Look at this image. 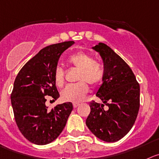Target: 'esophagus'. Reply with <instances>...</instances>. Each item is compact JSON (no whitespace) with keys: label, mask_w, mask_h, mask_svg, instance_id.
Here are the masks:
<instances>
[{"label":"esophagus","mask_w":159,"mask_h":159,"mask_svg":"<svg viewBox=\"0 0 159 159\" xmlns=\"http://www.w3.org/2000/svg\"><path fill=\"white\" fill-rule=\"evenodd\" d=\"M78 106H79V103H73V107H74V108L78 107Z\"/></svg>","instance_id":"1"}]
</instances>
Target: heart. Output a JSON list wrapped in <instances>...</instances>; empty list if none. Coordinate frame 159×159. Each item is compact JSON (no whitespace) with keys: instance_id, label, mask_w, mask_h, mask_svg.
<instances>
[{"instance_id":"b5f03b06","label":"heart","mask_w":159,"mask_h":159,"mask_svg":"<svg viewBox=\"0 0 159 159\" xmlns=\"http://www.w3.org/2000/svg\"><path fill=\"white\" fill-rule=\"evenodd\" d=\"M70 64L78 69L77 80L78 83L69 84L61 92V98L63 101L78 103L81 101L89 92V83L93 86L101 84L104 78V68L100 62L93 60L91 55L84 52H78L70 55L68 58ZM55 84L62 87L65 82V71L63 67L57 66L54 70Z\"/></svg>"}]
</instances>
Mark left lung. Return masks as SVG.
Here are the masks:
<instances>
[{"label": "left lung", "mask_w": 159, "mask_h": 159, "mask_svg": "<svg viewBox=\"0 0 159 159\" xmlns=\"http://www.w3.org/2000/svg\"><path fill=\"white\" fill-rule=\"evenodd\" d=\"M93 49L100 53L105 73L96 95L108 108L92 101L85 123L97 138L116 142L130 131L136 121L140 109V84L129 66L109 46L99 43Z\"/></svg>", "instance_id": "8db88e82"}]
</instances>
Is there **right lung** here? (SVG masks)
Returning <instances> with one entry per match:
<instances>
[{"mask_svg": "<svg viewBox=\"0 0 159 159\" xmlns=\"http://www.w3.org/2000/svg\"><path fill=\"white\" fill-rule=\"evenodd\" d=\"M75 44L64 41L42 48L22 67L16 76L11 94V106L19 131L30 142L44 145L62 133L73 110L70 102L46 107V96L57 100L59 93L54 70L62 53Z\"/></svg>", "mask_w": 159, "mask_h": 159, "instance_id": "add662e5", "label": "right lung"}]
</instances>
